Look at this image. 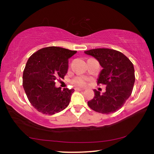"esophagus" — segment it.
<instances>
[{
    "mask_svg": "<svg viewBox=\"0 0 154 154\" xmlns=\"http://www.w3.org/2000/svg\"><path fill=\"white\" fill-rule=\"evenodd\" d=\"M75 91H83V90H84L81 89V88H75Z\"/></svg>",
    "mask_w": 154,
    "mask_h": 154,
    "instance_id": "1",
    "label": "esophagus"
}]
</instances>
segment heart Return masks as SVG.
<instances>
[{
	"label": "heart",
	"mask_w": 154,
	"mask_h": 154,
	"mask_svg": "<svg viewBox=\"0 0 154 154\" xmlns=\"http://www.w3.org/2000/svg\"><path fill=\"white\" fill-rule=\"evenodd\" d=\"M88 79L85 77L83 76H78L75 77L74 79H73V83L75 84V85L81 86V87H85L87 85V82Z\"/></svg>",
	"instance_id": "b5f03b06"
}]
</instances>
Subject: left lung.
Instances as JSON below:
<instances>
[{
	"mask_svg": "<svg viewBox=\"0 0 154 154\" xmlns=\"http://www.w3.org/2000/svg\"><path fill=\"white\" fill-rule=\"evenodd\" d=\"M100 62L102 70L97 84L106 85V92L94 90V97L88 101L90 109L97 112L109 114L123 106L131 95L135 81L134 66L122 52L108 48H97L84 52Z\"/></svg>",
	"mask_w": 154,
	"mask_h": 154,
	"instance_id": "1",
	"label": "left lung"
}]
</instances>
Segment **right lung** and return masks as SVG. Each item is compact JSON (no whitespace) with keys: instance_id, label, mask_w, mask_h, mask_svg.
<instances>
[{"instance_id":"1","label":"right lung","mask_w":154,"mask_h":154,"mask_svg":"<svg viewBox=\"0 0 154 154\" xmlns=\"http://www.w3.org/2000/svg\"><path fill=\"white\" fill-rule=\"evenodd\" d=\"M77 51L51 46L33 53L23 72V88L31 105L44 114L53 115L66 109L74 90L55 87V80L64 79L69 59Z\"/></svg>"}]
</instances>
